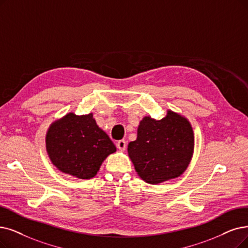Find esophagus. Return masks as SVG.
<instances>
[{
	"label": "esophagus",
	"instance_id": "obj_1",
	"mask_svg": "<svg viewBox=\"0 0 248 248\" xmlns=\"http://www.w3.org/2000/svg\"><path fill=\"white\" fill-rule=\"evenodd\" d=\"M117 147L119 148V150H120L121 152H124L125 150H126V141L125 140H119L118 142H117Z\"/></svg>",
	"mask_w": 248,
	"mask_h": 248
}]
</instances>
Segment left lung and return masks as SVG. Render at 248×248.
<instances>
[{
    "label": "left lung",
    "mask_w": 248,
    "mask_h": 248,
    "mask_svg": "<svg viewBox=\"0 0 248 248\" xmlns=\"http://www.w3.org/2000/svg\"><path fill=\"white\" fill-rule=\"evenodd\" d=\"M134 169L148 184H160L180 177L194 152V133L188 119L170 108L161 120L144 116L136 140L128 144Z\"/></svg>",
    "instance_id": "1"
}]
</instances>
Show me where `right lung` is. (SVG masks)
<instances>
[{
    "instance_id": "obj_1",
    "label": "right lung",
    "mask_w": 248,
    "mask_h": 248,
    "mask_svg": "<svg viewBox=\"0 0 248 248\" xmlns=\"http://www.w3.org/2000/svg\"><path fill=\"white\" fill-rule=\"evenodd\" d=\"M46 150L49 161L60 172L78 179H91L117 148L97 126L93 113L70 112L49 125Z\"/></svg>"
}]
</instances>
